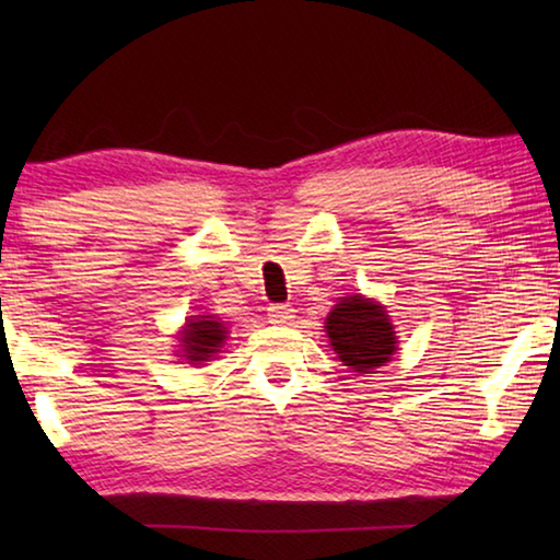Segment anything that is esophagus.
<instances>
[{
	"mask_svg": "<svg viewBox=\"0 0 560 560\" xmlns=\"http://www.w3.org/2000/svg\"><path fill=\"white\" fill-rule=\"evenodd\" d=\"M267 311H269L267 316L271 324H289V320L293 318V308L287 306V303H271Z\"/></svg>",
	"mask_w": 560,
	"mask_h": 560,
	"instance_id": "34e87169",
	"label": "esophagus"
}]
</instances>
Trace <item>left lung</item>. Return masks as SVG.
I'll return each mask as SVG.
<instances>
[{"instance_id": "1", "label": "left lung", "mask_w": 560, "mask_h": 560, "mask_svg": "<svg viewBox=\"0 0 560 560\" xmlns=\"http://www.w3.org/2000/svg\"><path fill=\"white\" fill-rule=\"evenodd\" d=\"M330 346L355 373H371L395 353V330L390 318L375 301L346 296L326 318Z\"/></svg>"}]
</instances>
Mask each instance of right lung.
Instances as JSON below:
<instances>
[{
	"label": "right lung",
	"instance_id": "right-lung-1",
	"mask_svg": "<svg viewBox=\"0 0 560 560\" xmlns=\"http://www.w3.org/2000/svg\"><path fill=\"white\" fill-rule=\"evenodd\" d=\"M224 338L226 330L220 320H212V316H192L187 320L183 334H179V343H183L185 360L202 363L222 348Z\"/></svg>",
	"mask_w": 560,
	"mask_h": 560
}]
</instances>
